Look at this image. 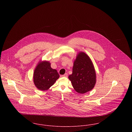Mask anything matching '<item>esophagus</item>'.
<instances>
[{
	"label": "esophagus",
	"instance_id": "1",
	"mask_svg": "<svg viewBox=\"0 0 132 132\" xmlns=\"http://www.w3.org/2000/svg\"><path fill=\"white\" fill-rule=\"evenodd\" d=\"M62 77H68V75H67V74H65L64 75H63L61 76Z\"/></svg>",
	"mask_w": 132,
	"mask_h": 132
}]
</instances>
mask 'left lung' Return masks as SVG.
Returning a JSON list of instances; mask_svg holds the SVG:
<instances>
[{"label": "left lung", "instance_id": "obj_1", "mask_svg": "<svg viewBox=\"0 0 132 132\" xmlns=\"http://www.w3.org/2000/svg\"><path fill=\"white\" fill-rule=\"evenodd\" d=\"M73 87L81 94L86 93L94 88L96 73L89 57L84 52H79L74 62L72 74L68 77Z\"/></svg>", "mask_w": 132, "mask_h": 132}]
</instances>
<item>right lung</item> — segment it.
Wrapping results in <instances>:
<instances>
[{
	"instance_id": "1",
	"label": "right lung",
	"mask_w": 132,
	"mask_h": 132,
	"mask_svg": "<svg viewBox=\"0 0 132 132\" xmlns=\"http://www.w3.org/2000/svg\"><path fill=\"white\" fill-rule=\"evenodd\" d=\"M59 78L56 70L51 68L49 61H39L34 72V82L40 90H46L53 85Z\"/></svg>"
}]
</instances>
